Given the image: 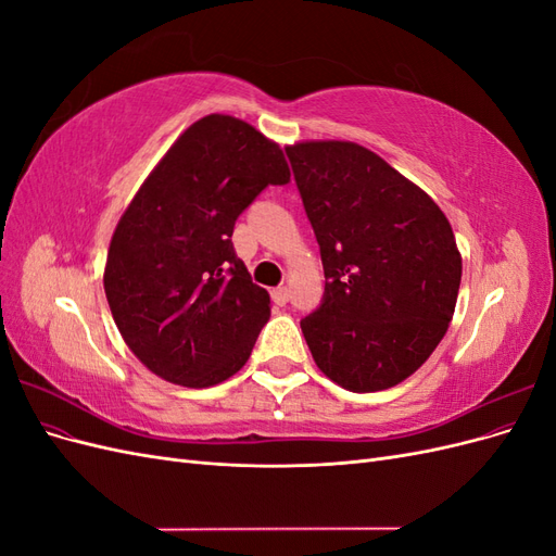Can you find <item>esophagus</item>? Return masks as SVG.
<instances>
[{
  "label": "esophagus",
  "mask_w": 556,
  "mask_h": 556,
  "mask_svg": "<svg viewBox=\"0 0 556 556\" xmlns=\"http://www.w3.org/2000/svg\"><path fill=\"white\" fill-rule=\"evenodd\" d=\"M271 294H274V301H276L278 306H285V304H288V299H290V290L285 288V285H280V288H276Z\"/></svg>",
  "instance_id": "obj_1"
}]
</instances>
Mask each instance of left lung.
Returning a JSON list of instances; mask_svg holds the SVG:
<instances>
[{"label": "left lung", "instance_id": "obj_1", "mask_svg": "<svg viewBox=\"0 0 556 556\" xmlns=\"http://www.w3.org/2000/svg\"><path fill=\"white\" fill-rule=\"evenodd\" d=\"M325 266V301L301 319L329 380L366 394L413 376L457 306L462 252L439 204L352 141L285 148Z\"/></svg>", "mask_w": 556, "mask_h": 556}]
</instances>
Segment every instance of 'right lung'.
I'll list each match as a JSON object with an SVG mask.
<instances>
[{"label":"right lung","mask_w":556,"mask_h":556,"mask_svg":"<svg viewBox=\"0 0 556 556\" xmlns=\"http://www.w3.org/2000/svg\"><path fill=\"white\" fill-rule=\"evenodd\" d=\"M288 180L280 146L223 113L192 123L148 174L104 266L117 331L148 371L194 390L241 371L271 296L237 257L233 223Z\"/></svg>","instance_id":"1"}]
</instances>
